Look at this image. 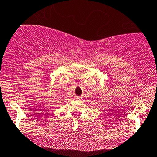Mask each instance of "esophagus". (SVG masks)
<instances>
[{"instance_id": "esophagus-1", "label": "esophagus", "mask_w": 157, "mask_h": 157, "mask_svg": "<svg viewBox=\"0 0 157 157\" xmlns=\"http://www.w3.org/2000/svg\"><path fill=\"white\" fill-rule=\"evenodd\" d=\"M81 97H75V100H77V101H80V100H81Z\"/></svg>"}]
</instances>
